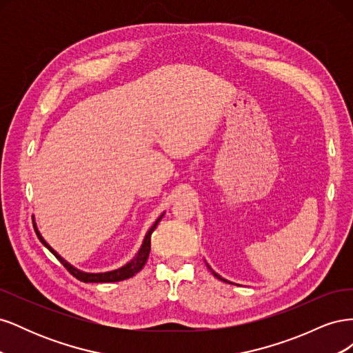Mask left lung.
<instances>
[{
  "label": "left lung",
  "instance_id": "obj_1",
  "mask_svg": "<svg viewBox=\"0 0 353 353\" xmlns=\"http://www.w3.org/2000/svg\"><path fill=\"white\" fill-rule=\"evenodd\" d=\"M208 268H209V270L212 271V274H213V275H215V276H216V279H219V280H222V281H225V280H223V279H221V276H219V275H218V274H216L215 271H213V270L210 268V266H209V265H208Z\"/></svg>",
  "mask_w": 353,
  "mask_h": 353
}]
</instances>
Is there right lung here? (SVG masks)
Returning a JSON list of instances; mask_svg holds the SVG:
<instances>
[{"mask_svg":"<svg viewBox=\"0 0 353 353\" xmlns=\"http://www.w3.org/2000/svg\"><path fill=\"white\" fill-rule=\"evenodd\" d=\"M160 219H162V216H160V218L154 222V225H153L150 230H148V232H147V236H145V239H144V243H143V245H141L140 252H138V254L135 256V258H134L130 263H126L125 266H122V268L116 270V271L103 272V274H87V272H81V271H78V270H74L73 266H70L65 259H61L60 256L50 248V245L46 243V240L41 237V234L38 232V230H37L35 225H34V228H35V232H37L38 239L41 240V243L44 244L46 248H47L52 254L56 256V258L63 263V266H65V268L74 276V279H78L79 281H83V283H116V281H123V280L131 279V276H134L137 272H140V271L143 270V266L145 265V262H147V259H148V253H150V245H152L150 237H152V232L156 230V227H157V223L160 222Z\"/></svg>","mask_w":353,"mask_h":353,"instance_id":"obj_1","label":"right lung"}]
</instances>
